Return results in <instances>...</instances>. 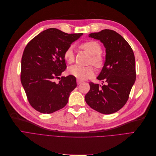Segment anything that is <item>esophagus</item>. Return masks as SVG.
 I'll list each match as a JSON object with an SVG mask.
<instances>
[{"instance_id":"obj_1","label":"esophagus","mask_w":156,"mask_h":156,"mask_svg":"<svg viewBox=\"0 0 156 156\" xmlns=\"http://www.w3.org/2000/svg\"><path fill=\"white\" fill-rule=\"evenodd\" d=\"M82 83H83L82 80H79V79H77V84H81Z\"/></svg>"}]
</instances>
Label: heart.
<instances>
[{
    "label": "heart",
    "instance_id": "1",
    "mask_svg": "<svg viewBox=\"0 0 156 156\" xmlns=\"http://www.w3.org/2000/svg\"><path fill=\"white\" fill-rule=\"evenodd\" d=\"M80 48L86 51L91 56L90 63L95 66L100 68L103 65V58L100 55L101 48L100 44L96 41H90L81 44ZM64 59L68 63H72L74 61V54L73 48L70 47L64 53ZM69 72L72 76L80 80H85L94 76L95 70L93 66H88L86 67L78 65H73L69 69Z\"/></svg>",
    "mask_w": 156,
    "mask_h": 156
}]
</instances>
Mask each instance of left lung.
Wrapping results in <instances>:
<instances>
[{
  "label": "left lung",
  "instance_id": "1",
  "mask_svg": "<svg viewBox=\"0 0 156 156\" xmlns=\"http://www.w3.org/2000/svg\"><path fill=\"white\" fill-rule=\"evenodd\" d=\"M89 37L99 40L105 48V63L97 79L107 84L101 86L90 83V90L86 94L85 100L101 114H113L126 104L135 84V55L127 41L112 30L91 33Z\"/></svg>",
  "mask_w": 156,
  "mask_h": 156
}]
</instances>
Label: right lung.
<instances>
[{
	"label": "right lung",
	"instance_id": "right-lung-1",
	"mask_svg": "<svg viewBox=\"0 0 156 156\" xmlns=\"http://www.w3.org/2000/svg\"><path fill=\"white\" fill-rule=\"evenodd\" d=\"M83 34H68L55 28L30 41L21 58V82L31 106L42 114L63 108L77 86L76 77L60 76L66 69L65 51ZM60 78L58 83L55 78Z\"/></svg>",
	"mask_w": 156,
	"mask_h": 156
}]
</instances>
